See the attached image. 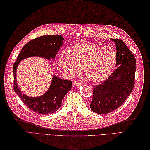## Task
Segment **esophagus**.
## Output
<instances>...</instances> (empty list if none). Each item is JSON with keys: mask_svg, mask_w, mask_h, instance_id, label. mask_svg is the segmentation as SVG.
I'll list each match as a JSON object with an SVG mask.
<instances>
[{"mask_svg": "<svg viewBox=\"0 0 150 150\" xmlns=\"http://www.w3.org/2000/svg\"><path fill=\"white\" fill-rule=\"evenodd\" d=\"M73 85L74 87H79V86H81V83L77 81H74L73 83Z\"/></svg>", "mask_w": 150, "mask_h": 150, "instance_id": "esophagus-1", "label": "esophagus"}]
</instances>
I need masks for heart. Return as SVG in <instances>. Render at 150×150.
Returning <instances> with one entry per match:
<instances>
[{
    "mask_svg": "<svg viewBox=\"0 0 150 150\" xmlns=\"http://www.w3.org/2000/svg\"><path fill=\"white\" fill-rule=\"evenodd\" d=\"M72 50V54L65 51L59 57L60 67L69 77L79 72L82 67L86 73V78L98 83L109 77L115 65L117 53L111 46L101 47L85 42L75 44Z\"/></svg>",
    "mask_w": 150,
    "mask_h": 150,
    "instance_id": "obj_1",
    "label": "heart"
}]
</instances>
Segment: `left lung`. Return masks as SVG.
I'll list each match as a JSON object with an SVG mask.
<instances>
[{"instance_id": "1", "label": "left lung", "mask_w": 150, "mask_h": 150, "mask_svg": "<svg viewBox=\"0 0 150 150\" xmlns=\"http://www.w3.org/2000/svg\"><path fill=\"white\" fill-rule=\"evenodd\" d=\"M115 44L117 68L103 83L95 86L90 108L106 114L119 108L131 93L135 84L136 60L122 40L110 39Z\"/></svg>"}]
</instances>
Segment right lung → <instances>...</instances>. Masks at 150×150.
<instances>
[{
    "mask_svg": "<svg viewBox=\"0 0 150 150\" xmlns=\"http://www.w3.org/2000/svg\"><path fill=\"white\" fill-rule=\"evenodd\" d=\"M64 39L60 35H44L28 42L22 47L13 67L14 75V91L27 107L34 112L47 115L53 113L61 106L66 94L71 90L72 82L64 80L53 75L50 86L46 93L38 97H30L22 93L17 82V70L21 60L31 57H39L54 60Z\"/></svg>",
    "mask_w": 150,
    "mask_h": 150,
    "instance_id": "1",
    "label": "right lung"
}]
</instances>
